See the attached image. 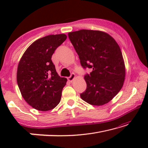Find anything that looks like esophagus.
<instances>
[{"instance_id": "34e87169", "label": "esophagus", "mask_w": 148, "mask_h": 148, "mask_svg": "<svg viewBox=\"0 0 148 148\" xmlns=\"http://www.w3.org/2000/svg\"><path fill=\"white\" fill-rule=\"evenodd\" d=\"M75 77H76V75H75V74H74V73H72L71 75V76L68 77V80L69 82H72L74 79Z\"/></svg>"}]
</instances>
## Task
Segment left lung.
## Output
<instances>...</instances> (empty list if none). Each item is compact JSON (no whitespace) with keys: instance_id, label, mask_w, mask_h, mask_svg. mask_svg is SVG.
<instances>
[{"instance_id":"1","label":"left lung","mask_w":148,"mask_h":148,"mask_svg":"<svg viewBox=\"0 0 148 148\" xmlns=\"http://www.w3.org/2000/svg\"><path fill=\"white\" fill-rule=\"evenodd\" d=\"M69 37L83 68L92 72L84 76L87 89L82 100L94 106L107 104L123 86L125 66L121 49L106 32L82 29L71 32Z\"/></svg>"}]
</instances>
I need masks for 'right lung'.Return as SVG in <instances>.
I'll return each instance as SVG.
<instances>
[{
	"instance_id": "right-lung-1",
	"label": "right lung",
	"mask_w": 148,
	"mask_h": 148,
	"mask_svg": "<svg viewBox=\"0 0 148 148\" xmlns=\"http://www.w3.org/2000/svg\"><path fill=\"white\" fill-rule=\"evenodd\" d=\"M66 38V34H59L38 39L19 62L17 82L20 92L25 101L39 111L53 109L61 101L67 79L57 74L51 56Z\"/></svg>"
}]
</instances>
